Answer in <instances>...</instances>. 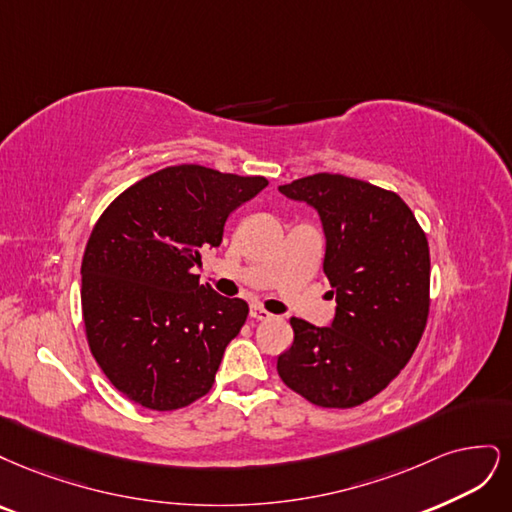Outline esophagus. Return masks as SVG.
<instances>
[{
    "instance_id": "1",
    "label": "esophagus",
    "mask_w": 512,
    "mask_h": 512,
    "mask_svg": "<svg viewBox=\"0 0 512 512\" xmlns=\"http://www.w3.org/2000/svg\"><path fill=\"white\" fill-rule=\"evenodd\" d=\"M272 315L268 310H263L261 306H251V319L253 321H268Z\"/></svg>"
}]
</instances>
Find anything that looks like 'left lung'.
<instances>
[{"instance_id":"1","label":"left lung","mask_w":512,"mask_h":512,"mask_svg":"<svg viewBox=\"0 0 512 512\" xmlns=\"http://www.w3.org/2000/svg\"><path fill=\"white\" fill-rule=\"evenodd\" d=\"M278 191L317 208L327 238L323 272L336 317H291L293 344L276 361L310 404L353 408L381 393L415 353L430 315V246L398 193L342 174H312Z\"/></svg>"}]
</instances>
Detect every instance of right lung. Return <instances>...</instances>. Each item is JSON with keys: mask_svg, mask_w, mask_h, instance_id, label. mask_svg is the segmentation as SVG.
I'll return each mask as SVG.
<instances>
[{"mask_svg": "<svg viewBox=\"0 0 512 512\" xmlns=\"http://www.w3.org/2000/svg\"><path fill=\"white\" fill-rule=\"evenodd\" d=\"M266 185L183 163L138 180L97 219L80 266L82 319L97 366L127 400L166 412L212 389L249 304L202 285L193 268Z\"/></svg>", "mask_w": 512, "mask_h": 512, "instance_id": "right-lung-1", "label": "right lung"}]
</instances>
